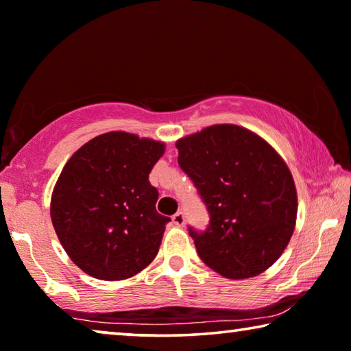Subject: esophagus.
I'll return each instance as SVG.
<instances>
[{
    "label": "esophagus",
    "mask_w": 351,
    "mask_h": 351,
    "mask_svg": "<svg viewBox=\"0 0 351 351\" xmlns=\"http://www.w3.org/2000/svg\"><path fill=\"white\" fill-rule=\"evenodd\" d=\"M172 222H174L177 227L185 226V215H183V211H177V213L172 216Z\"/></svg>",
    "instance_id": "obj_1"
}]
</instances>
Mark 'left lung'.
<instances>
[{
  "label": "left lung",
  "mask_w": 351,
  "mask_h": 351,
  "mask_svg": "<svg viewBox=\"0 0 351 351\" xmlns=\"http://www.w3.org/2000/svg\"><path fill=\"white\" fill-rule=\"evenodd\" d=\"M176 146L210 215L204 232L188 227L200 260L232 280L263 274L294 233L297 191L288 166L263 138L233 124L211 125Z\"/></svg>",
  "instance_id": "1"
}]
</instances>
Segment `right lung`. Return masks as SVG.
<instances>
[{
  "mask_svg": "<svg viewBox=\"0 0 351 351\" xmlns=\"http://www.w3.org/2000/svg\"><path fill=\"white\" fill-rule=\"evenodd\" d=\"M165 145L108 132L74 152L51 197V221L71 261L91 277H134L155 258L171 219L155 210L149 172Z\"/></svg>",
  "mask_w": 351,
  "mask_h": 351,
  "instance_id": "1",
  "label": "right lung"
}]
</instances>
